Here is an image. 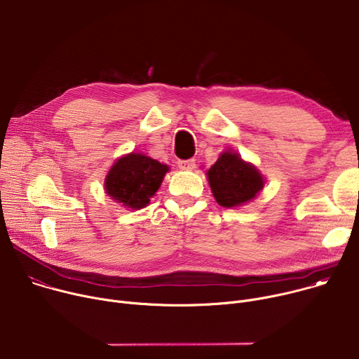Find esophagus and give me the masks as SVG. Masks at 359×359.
Masks as SVG:
<instances>
[{
  "label": "esophagus",
  "instance_id": "1",
  "mask_svg": "<svg viewBox=\"0 0 359 359\" xmlns=\"http://www.w3.org/2000/svg\"><path fill=\"white\" fill-rule=\"evenodd\" d=\"M177 166L182 170H193L194 166H196V160L194 158H187V160H179Z\"/></svg>",
  "mask_w": 359,
  "mask_h": 359
}]
</instances>
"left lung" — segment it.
Returning a JSON list of instances; mask_svg holds the SVG:
<instances>
[{"label":"left lung","mask_w":359,"mask_h":359,"mask_svg":"<svg viewBox=\"0 0 359 359\" xmlns=\"http://www.w3.org/2000/svg\"><path fill=\"white\" fill-rule=\"evenodd\" d=\"M206 175L213 198L223 208L250 202L265 186L259 170L232 150L223 151Z\"/></svg>","instance_id":"obj_1"}]
</instances>
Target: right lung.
<instances>
[{
	"mask_svg": "<svg viewBox=\"0 0 359 359\" xmlns=\"http://www.w3.org/2000/svg\"><path fill=\"white\" fill-rule=\"evenodd\" d=\"M169 166L140 153L120 157L104 180V190L123 206L139 210L149 205L158 190Z\"/></svg>",
	"mask_w": 359,
	"mask_h": 359,
	"instance_id": "add662e5",
	"label": "right lung"
}]
</instances>
